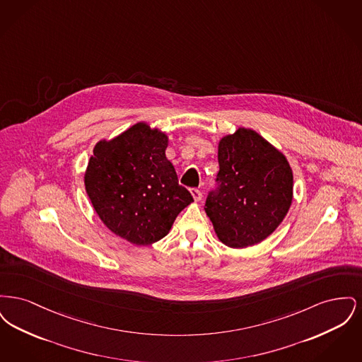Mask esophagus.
Instances as JSON below:
<instances>
[{"label":"esophagus","instance_id":"1","mask_svg":"<svg viewBox=\"0 0 362 362\" xmlns=\"http://www.w3.org/2000/svg\"><path fill=\"white\" fill-rule=\"evenodd\" d=\"M191 195H192V198H194L195 202H199V201L202 199V192L198 189H191Z\"/></svg>","mask_w":362,"mask_h":362}]
</instances>
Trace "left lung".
Returning <instances> with one entry per match:
<instances>
[{
    "mask_svg": "<svg viewBox=\"0 0 362 362\" xmlns=\"http://www.w3.org/2000/svg\"><path fill=\"white\" fill-rule=\"evenodd\" d=\"M220 189L205 211L218 240L247 248L267 239L293 201V171L286 156L258 132L238 127L218 141Z\"/></svg>",
    "mask_w": 362,
    "mask_h": 362,
    "instance_id": "8db88e82",
    "label": "left lung"
}]
</instances>
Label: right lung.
I'll return each mask as SVG.
<instances>
[{
  "mask_svg": "<svg viewBox=\"0 0 362 362\" xmlns=\"http://www.w3.org/2000/svg\"><path fill=\"white\" fill-rule=\"evenodd\" d=\"M168 141L161 129L138 122L117 137L98 141L86 165L84 185L96 214L134 245L161 240L192 202L165 156Z\"/></svg>",
  "mask_w": 362,
  "mask_h": 362,
  "instance_id": "obj_1",
  "label": "right lung"
}]
</instances>
